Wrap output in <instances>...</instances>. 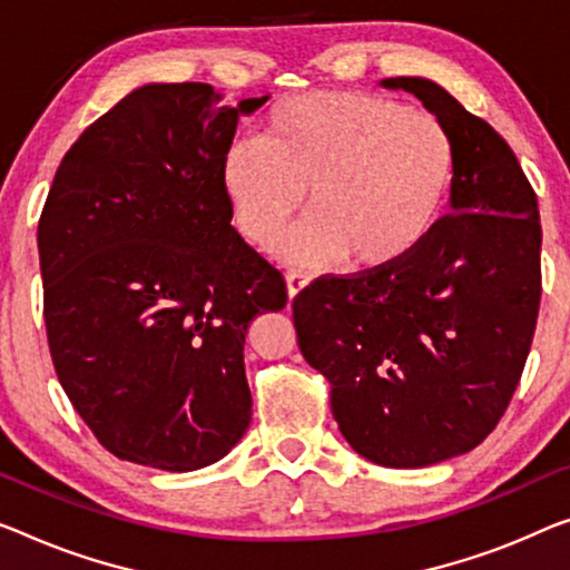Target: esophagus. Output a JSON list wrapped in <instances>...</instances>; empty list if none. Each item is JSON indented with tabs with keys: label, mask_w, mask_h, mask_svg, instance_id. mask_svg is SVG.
<instances>
[{
	"label": "esophagus",
	"mask_w": 570,
	"mask_h": 570,
	"mask_svg": "<svg viewBox=\"0 0 570 570\" xmlns=\"http://www.w3.org/2000/svg\"><path fill=\"white\" fill-rule=\"evenodd\" d=\"M309 286V278L304 274H288L286 276V292H288V299H296L304 288Z\"/></svg>",
	"instance_id": "1"
}]
</instances>
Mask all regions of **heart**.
<instances>
[{"label":"heart","instance_id":"obj_1","mask_svg":"<svg viewBox=\"0 0 570 570\" xmlns=\"http://www.w3.org/2000/svg\"><path fill=\"white\" fill-rule=\"evenodd\" d=\"M461 176L443 117L363 91H309L268 109L258 140H237L219 186L240 235L274 250L307 207L314 217L282 248L294 266H402L445 223Z\"/></svg>","mask_w":570,"mask_h":570}]
</instances>
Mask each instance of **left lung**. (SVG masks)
<instances>
[{"instance_id":"left-lung-1","label":"left lung","mask_w":570,"mask_h":570,"mask_svg":"<svg viewBox=\"0 0 570 570\" xmlns=\"http://www.w3.org/2000/svg\"><path fill=\"white\" fill-rule=\"evenodd\" d=\"M404 89L455 135L450 215L402 266L327 276L294 299L299 351L330 381L355 453L424 469L487 440L520 384L540 307V215L507 140L440 83Z\"/></svg>"}]
</instances>
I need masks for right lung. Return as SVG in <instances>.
<instances>
[{"mask_svg":"<svg viewBox=\"0 0 570 570\" xmlns=\"http://www.w3.org/2000/svg\"><path fill=\"white\" fill-rule=\"evenodd\" d=\"M142 83L58 166L38 225L48 345L109 453L171 473L217 463L250 424L245 333L286 284L230 225L219 164L268 97Z\"/></svg>","mask_w":570,"mask_h":570,"instance_id":"1","label":"right lung"}]
</instances>
